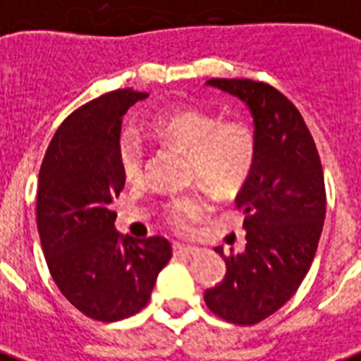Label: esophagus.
<instances>
[{
	"label": "esophagus",
	"mask_w": 361,
	"mask_h": 361,
	"mask_svg": "<svg viewBox=\"0 0 361 361\" xmlns=\"http://www.w3.org/2000/svg\"><path fill=\"white\" fill-rule=\"evenodd\" d=\"M200 252V248L195 247H184V245H173V254L175 256H194V254Z\"/></svg>",
	"instance_id": "34e87169"
}]
</instances>
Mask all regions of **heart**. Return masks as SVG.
<instances>
[{
    "mask_svg": "<svg viewBox=\"0 0 361 361\" xmlns=\"http://www.w3.org/2000/svg\"><path fill=\"white\" fill-rule=\"evenodd\" d=\"M152 135L171 149L190 156V173L209 192L228 200L241 192L252 177L258 154L256 133L241 118L220 120L211 111L178 107L158 114L150 122ZM122 175L130 184L145 178V150L139 137L124 133L118 142ZM209 211L200 194L175 197L164 209V220L173 231L188 235Z\"/></svg>",
    "mask_w": 361,
    "mask_h": 361,
    "instance_id": "b5f03b06",
    "label": "heart"
}]
</instances>
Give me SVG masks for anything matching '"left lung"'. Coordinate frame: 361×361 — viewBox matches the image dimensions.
Wrapping results in <instances>:
<instances>
[{
    "label": "left lung",
    "mask_w": 361,
    "mask_h": 361,
    "mask_svg": "<svg viewBox=\"0 0 361 361\" xmlns=\"http://www.w3.org/2000/svg\"><path fill=\"white\" fill-rule=\"evenodd\" d=\"M247 103L254 118L258 154L252 177L237 194L245 214L247 247L224 256L226 276L205 292L216 317L252 326L286 303L305 279L317 254L326 186L317 145L295 105L267 82L211 79Z\"/></svg>",
    "instance_id": "1"
}]
</instances>
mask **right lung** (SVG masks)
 <instances>
[{"mask_svg": "<svg viewBox=\"0 0 361 361\" xmlns=\"http://www.w3.org/2000/svg\"><path fill=\"white\" fill-rule=\"evenodd\" d=\"M147 92L114 90L69 114L39 169L37 230L66 300L88 318L116 322L147 307L171 259L164 237L133 241L114 230L113 200L124 190L118 161L126 111Z\"/></svg>", "mask_w": 361, "mask_h": 361, "instance_id": "right-lung-1", "label": "right lung"}]
</instances>
